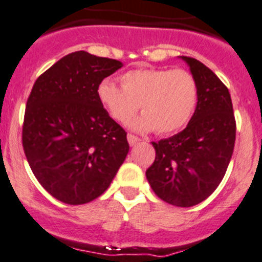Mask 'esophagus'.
I'll return each instance as SVG.
<instances>
[{
    "instance_id": "1",
    "label": "esophagus",
    "mask_w": 262,
    "mask_h": 262,
    "mask_svg": "<svg viewBox=\"0 0 262 262\" xmlns=\"http://www.w3.org/2000/svg\"><path fill=\"white\" fill-rule=\"evenodd\" d=\"M127 141H129V145H136L137 142H140V138L135 135H127Z\"/></svg>"
}]
</instances>
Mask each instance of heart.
<instances>
[{
	"mask_svg": "<svg viewBox=\"0 0 262 262\" xmlns=\"http://www.w3.org/2000/svg\"><path fill=\"white\" fill-rule=\"evenodd\" d=\"M98 98L113 120L126 124L138 106L144 113L133 122L140 132L169 135L188 124L198 103V84L186 70L142 69L121 76V87L102 80Z\"/></svg>",
	"mask_w": 262,
	"mask_h": 262,
	"instance_id": "1",
	"label": "heart"
}]
</instances>
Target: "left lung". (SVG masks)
Instances as JSON below:
<instances>
[{
    "label": "left lung",
    "mask_w": 262,
    "mask_h": 262,
    "mask_svg": "<svg viewBox=\"0 0 262 262\" xmlns=\"http://www.w3.org/2000/svg\"><path fill=\"white\" fill-rule=\"evenodd\" d=\"M198 84V103L184 130L152 142L156 150L146 179L169 205L191 207L207 199L222 182L235 142L230 93L196 59L182 56Z\"/></svg>",
    "instance_id": "obj_1"
}]
</instances>
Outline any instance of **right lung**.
I'll return each instance as SVG.
<instances>
[{"label":"right lung","mask_w":262,"mask_h":262,"mask_svg":"<svg viewBox=\"0 0 262 262\" xmlns=\"http://www.w3.org/2000/svg\"><path fill=\"white\" fill-rule=\"evenodd\" d=\"M122 63L76 51L37 78L27 101L23 146L33 175L57 201L83 205L109 188L129 152L98 86Z\"/></svg>","instance_id":"add662e5"}]
</instances>
